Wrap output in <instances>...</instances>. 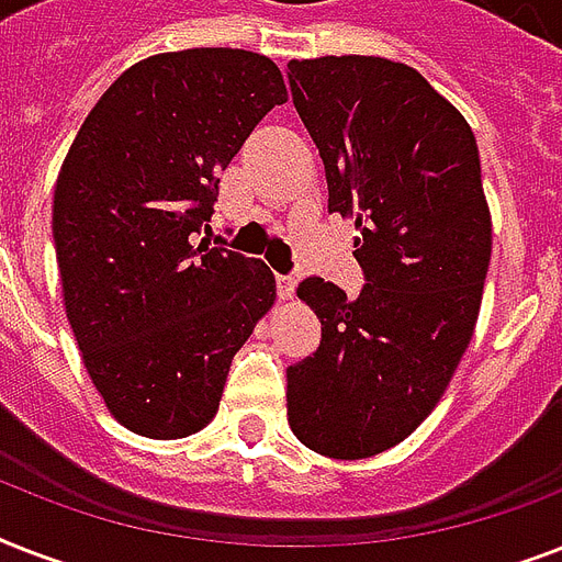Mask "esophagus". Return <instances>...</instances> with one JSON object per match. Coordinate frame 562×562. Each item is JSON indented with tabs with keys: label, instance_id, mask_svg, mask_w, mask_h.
I'll list each match as a JSON object with an SVG mask.
<instances>
[{
	"label": "esophagus",
	"instance_id": "esophagus-1",
	"mask_svg": "<svg viewBox=\"0 0 562 562\" xmlns=\"http://www.w3.org/2000/svg\"><path fill=\"white\" fill-rule=\"evenodd\" d=\"M294 289H297V280L291 273H277V294L282 300H289L294 294Z\"/></svg>",
	"mask_w": 562,
	"mask_h": 562
}]
</instances>
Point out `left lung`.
Listing matches in <instances>:
<instances>
[{"instance_id":"1","label":"left lung","mask_w":562,"mask_h":562,"mask_svg":"<svg viewBox=\"0 0 562 562\" xmlns=\"http://www.w3.org/2000/svg\"><path fill=\"white\" fill-rule=\"evenodd\" d=\"M289 87L364 273L356 297L321 277L297 285L321 347L285 370L289 426L356 461L431 414L472 338L493 247L479 145L417 69L384 57L291 60Z\"/></svg>"}]
</instances>
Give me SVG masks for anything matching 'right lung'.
I'll list each match as a JSON object with an SVG mask.
<instances>
[{"label": "right lung", "mask_w": 562, "mask_h": 562, "mask_svg": "<svg viewBox=\"0 0 562 562\" xmlns=\"http://www.w3.org/2000/svg\"><path fill=\"white\" fill-rule=\"evenodd\" d=\"M285 101L280 69L256 52L154 55L110 83L66 154L52 206L66 317L95 391L136 435L201 431L273 306L262 259L198 236L218 175Z\"/></svg>", "instance_id": "1"}]
</instances>
